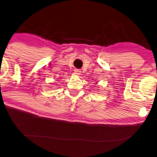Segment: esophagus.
Here are the masks:
<instances>
[{
    "mask_svg": "<svg viewBox=\"0 0 157 157\" xmlns=\"http://www.w3.org/2000/svg\"><path fill=\"white\" fill-rule=\"evenodd\" d=\"M75 74L77 75H80L81 74V71L80 69H75Z\"/></svg>",
    "mask_w": 157,
    "mask_h": 157,
    "instance_id": "esophagus-1",
    "label": "esophagus"
}]
</instances>
